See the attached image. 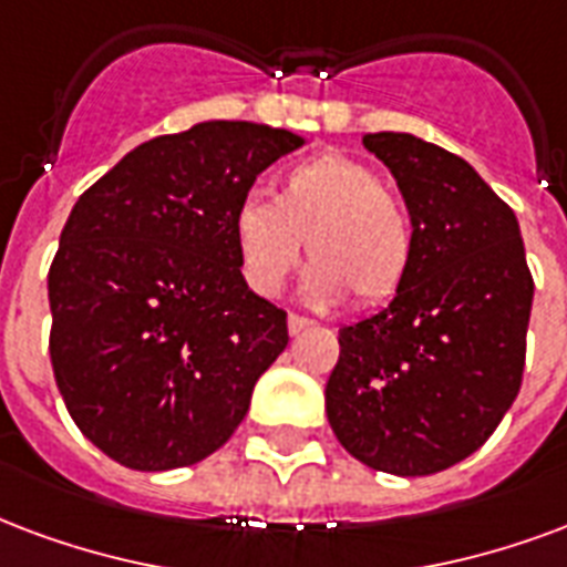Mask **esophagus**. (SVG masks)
<instances>
[{
    "mask_svg": "<svg viewBox=\"0 0 567 567\" xmlns=\"http://www.w3.org/2000/svg\"><path fill=\"white\" fill-rule=\"evenodd\" d=\"M312 324H316L312 318L297 316V312H291V316H288V333H291V337H297V333H303V330H309V327H312Z\"/></svg>",
    "mask_w": 567,
    "mask_h": 567,
    "instance_id": "esophagus-1",
    "label": "esophagus"
}]
</instances>
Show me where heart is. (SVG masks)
I'll return each instance as SVG.
<instances>
[{
    "label": "heart",
    "instance_id": "obj_1",
    "mask_svg": "<svg viewBox=\"0 0 567 567\" xmlns=\"http://www.w3.org/2000/svg\"><path fill=\"white\" fill-rule=\"evenodd\" d=\"M246 285L276 297L300 264L312 258L306 295L337 303H384L412 270L414 234L400 195L360 158L321 153L285 171L272 200L246 198L230 221Z\"/></svg>",
    "mask_w": 567,
    "mask_h": 567
}]
</instances>
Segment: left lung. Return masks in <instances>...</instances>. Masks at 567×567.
Wrapping results in <instances>:
<instances>
[{"instance_id":"obj_1","label":"left lung","mask_w":567,"mask_h":567,"mask_svg":"<svg viewBox=\"0 0 567 567\" xmlns=\"http://www.w3.org/2000/svg\"><path fill=\"white\" fill-rule=\"evenodd\" d=\"M412 216L405 282L339 330L327 421L375 472L417 477L475 454L517 400L532 270L514 209L475 167L414 134H367Z\"/></svg>"}]
</instances>
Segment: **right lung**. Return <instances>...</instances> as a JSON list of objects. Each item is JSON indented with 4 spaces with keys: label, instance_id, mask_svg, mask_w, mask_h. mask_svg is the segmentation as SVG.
<instances>
[{
    "label": "right lung",
    "instance_id": "right-lung-1",
    "mask_svg": "<svg viewBox=\"0 0 567 567\" xmlns=\"http://www.w3.org/2000/svg\"><path fill=\"white\" fill-rule=\"evenodd\" d=\"M303 137L198 123L146 141L83 192L48 272L50 363L71 421L134 472L219 451L288 346V316L243 279L230 221Z\"/></svg>",
    "mask_w": 567,
    "mask_h": 567
}]
</instances>
